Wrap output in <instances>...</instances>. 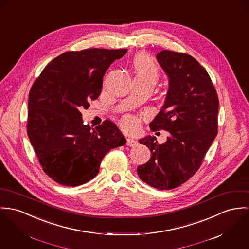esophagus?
Listing matches in <instances>:
<instances>
[{
  "mask_svg": "<svg viewBox=\"0 0 249 249\" xmlns=\"http://www.w3.org/2000/svg\"><path fill=\"white\" fill-rule=\"evenodd\" d=\"M137 144V142L133 138H127V145L130 147H134Z\"/></svg>",
  "mask_w": 249,
  "mask_h": 249,
  "instance_id": "34e87169",
  "label": "esophagus"
}]
</instances>
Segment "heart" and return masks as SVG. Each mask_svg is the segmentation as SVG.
<instances>
[{
    "label": "heart",
    "mask_w": 249,
    "mask_h": 249,
    "mask_svg": "<svg viewBox=\"0 0 249 249\" xmlns=\"http://www.w3.org/2000/svg\"><path fill=\"white\" fill-rule=\"evenodd\" d=\"M135 78L141 80H151L155 82L158 77V68L153 60L146 56L136 57L134 63ZM134 120L133 117L127 116L123 119V125L126 127H133Z\"/></svg>",
    "instance_id": "obj_1"
}]
</instances>
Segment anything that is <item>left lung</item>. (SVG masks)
<instances>
[{
	"label": "left lung",
	"mask_w": 249,
	"mask_h": 249,
	"mask_svg": "<svg viewBox=\"0 0 249 249\" xmlns=\"http://www.w3.org/2000/svg\"><path fill=\"white\" fill-rule=\"evenodd\" d=\"M156 58L169 77V89L150 128L170 135L164 144L153 135L139 139L152 154L136 172L149 186L172 190L197 172L214 141L219 99L208 72L194 57L163 50Z\"/></svg>",
	"instance_id": "8db88e82"
}]
</instances>
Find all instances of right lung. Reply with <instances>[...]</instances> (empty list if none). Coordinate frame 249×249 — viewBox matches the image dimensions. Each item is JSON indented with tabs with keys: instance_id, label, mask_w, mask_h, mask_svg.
I'll return each mask as SVG.
<instances>
[{
	"instance_id": "add662e5",
	"label": "right lung",
	"mask_w": 249,
	"mask_h": 249,
	"mask_svg": "<svg viewBox=\"0 0 249 249\" xmlns=\"http://www.w3.org/2000/svg\"><path fill=\"white\" fill-rule=\"evenodd\" d=\"M127 49L91 48L54 58L34 82L28 96L27 134L44 172L63 186L87 183L99 172L110 150L126 144L110 120L95 129L83 125L102 89L103 77Z\"/></svg>"
}]
</instances>
